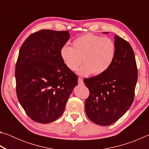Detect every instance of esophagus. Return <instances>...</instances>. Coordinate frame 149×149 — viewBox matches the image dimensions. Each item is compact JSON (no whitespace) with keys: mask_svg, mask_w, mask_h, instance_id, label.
Masks as SVG:
<instances>
[{"mask_svg":"<svg viewBox=\"0 0 149 149\" xmlns=\"http://www.w3.org/2000/svg\"><path fill=\"white\" fill-rule=\"evenodd\" d=\"M83 83H84V81H83V79L81 77L78 78V84H83Z\"/></svg>","mask_w":149,"mask_h":149,"instance_id":"esophagus-1","label":"esophagus"}]
</instances>
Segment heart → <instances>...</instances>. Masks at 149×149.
I'll return each mask as SVG.
<instances>
[{"instance_id": "heart-1", "label": "heart", "mask_w": 149, "mask_h": 149, "mask_svg": "<svg viewBox=\"0 0 149 149\" xmlns=\"http://www.w3.org/2000/svg\"><path fill=\"white\" fill-rule=\"evenodd\" d=\"M73 46H63L60 54L66 67L71 71L78 70L80 75L93 74L99 75L104 73L112 65L116 54L115 42L109 37L87 33L77 37Z\"/></svg>"}]
</instances>
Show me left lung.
I'll return each mask as SVG.
<instances>
[{
	"instance_id": "left-lung-1",
	"label": "left lung",
	"mask_w": 149,
	"mask_h": 149,
	"mask_svg": "<svg viewBox=\"0 0 149 149\" xmlns=\"http://www.w3.org/2000/svg\"><path fill=\"white\" fill-rule=\"evenodd\" d=\"M114 40L116 54L109 69L102 74L84 79L90 93L85 102V112L90 120L100 125L112 124L127 112L134 100L137 81V68L132 47L118 35H115Z\"/></svg>"
}]
</instances>
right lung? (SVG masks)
<instances>
[{
	"instance_id": "1",
	"label": "right lung",
	"mask_w": 149,
	"mask_h": 149,
	"mask_svg": "<svg viewBox=\"0 0 149 149\" xmlns=\"http://www.w3.org/2000/svg\"><path fill=\"white\" fill-rule=\"evenodd\" d=\"M69 39V31L42 29L30 35L20 48L15 71L16 94L35 122L57 120L77 85V75L68 68L60 54Z\"/></svg>"
}]
</instances>
